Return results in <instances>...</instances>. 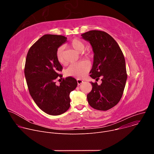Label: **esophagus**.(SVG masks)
Here are the masks:
<instances>
[{"label": "esophagus", "mask_w": 154, "mask_h": 154, "mask_svg": "<svg viewBox=\"0 0 154 154\" xmlns=\"http://www.w3.org/2000/svg\"><path fill=\"white\" fill-rule=\"evenodd\" d=\"M77 82L78 85H80V84H82V83L83 82V80H80V79H77Z\"/></svg>", "instance_id": "1"}]
</instances>
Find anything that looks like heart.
<instances>
[{
	"mask_svg": "<svg viewBox=\"0 0 154 154\" xmlns=\"http://www.w3.org/2000/svg\"><path fill=\"white\" fill-rule=\"evenodd\" d=\"M70 46L75 51L79 53H82L83 52L85 44V42L80 39L74 38L70 42ZM85 55L87 57H90L91 54L89 52L85 53ZM56 57L58 61L60 64H64L65 60L63 55V47L61 46L57 50ZM90 64L86 61H82L78 63L72 64L66 70V74L67 75L72 76L74 77L81 78L84 77L86 74L90 70Z\"/></svg>",
	"mask_w": 154,
	"mask_h": 154,
	"instance_id": "b5f03b06",
	"label": "heart"
}]
</instances>
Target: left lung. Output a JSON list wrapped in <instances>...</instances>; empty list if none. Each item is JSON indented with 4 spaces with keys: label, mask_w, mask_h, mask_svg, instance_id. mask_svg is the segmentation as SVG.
I'll use <instances>...</instances> for the list:
<instances>
[{
    "label": "left lung",
    "mask_w": 154,
    "mask_h": 154,
    "mask_svg": "<svg viewBox=\"0 0 154 154\" xmlns=\"http://www.w3.org/2000/svg\"><path fill=\"white\" fill-rule=\"evenodd\" d=\"M88 41L94 52V62L90 77L102 83L91 82L93 88L87 95L90 105L94 109L106 111L121 100L127 78L125 61L117 42L107 33L91 30L82 34Z\"/></svg>",
    "instance_id": "1"
}]
</instances>
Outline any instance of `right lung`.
<instances>
[{"label": "right lung", "instance_id": "obj_1", "mask_svg": "<svg viewBox=\"0 0 154 154\" xmlns=\"http://www.w3.org/2000/svg\"><path fill=\"white\" fill-rule=\"evenodd\" d=\"M61 35H45L30 47L27 55L24 74L30 94L38 106L50 115H60L70 107V93L77 86L72 77L62 78L63 67L56 52L66 41ZM60 78V85L55 83Z\"/></svg>", "mask_w": 154, "mask_h": 154}]
</instances>
